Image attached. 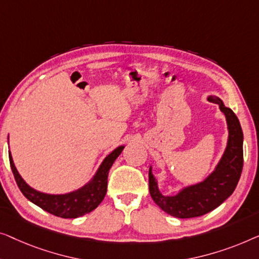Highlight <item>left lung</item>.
<instances>
[{"label":"left lung","instance_id":"left-lung-1","mask_svg":"<svg viewBox=\"0 0 259 259\" xmlns=\"http://www.w3.org/2000/svg\"><path fill=\"white\" fill-rule=\"evenodd\" d=\"M207 100L220 105L229 131L227 148L212 172L204 181L183 188L175 196H164L159 191L152 167L149 169V191L152 199L163 211L177 218L199 217L216 209L232 195L242 174L243 131L237 116L225 107L221 98L209 96Z\"/></svg>","mask_w":259,"mask_h":259}]
</instances>
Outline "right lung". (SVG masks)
I'll return each instance as SVG.
<instances>
[{
  "instance_id": "1",
  "label": "right lung",
  "mask_w": 259,
  "mask_h": 259,
  "mask_svg": "<svg viewBox=\"0 0 259 259\" xmlns=\"http://www.w3.org/2000/svg\"><path fill=\"white\" fill-rule=\"evenodd\" d=\"M123 149H124V145H121L110 152L103 159L94 177L85 185H83L77 190L63 195L45 194V192L37 191L29 187L23 178L21 177L15 164H14L10 151L9 162L21 192L29 201L36 204L47 212L54 214V216L61 218H77L88 212H92L103 201L104 196L107 194L109 170L114 164L116 158L121 155Z\"/></svg>"
}]
</instances>
